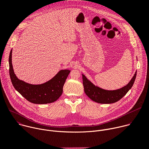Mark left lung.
<instances>
[{
	"instance_id": "left-lung-1",
	"label": "left lung",
	"mask_w": 149,
	"mask_h": 149,
	"mask_svg": "<svg viewBox=\"0 0 149 149\" xmlns=\"http://www.w3.org/2000/svg\"><path fill=\"white\" fill-rule=\"evenodd\" d=\"M137 72L129 82L124 87L113 91L105 90L95 86L87 78L82 75L83 86L86 95L93 101L101 104H111L121 99L128 92L134 82Z\"/></svg>"
}]
</instances>
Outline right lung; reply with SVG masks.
<instances>
[{"instance_id": "add662e5", "label": "right lung", "mask_w": 149, "mask_h": 149, "mask_svg": "<svg viewBox=\"0 0 149 149\" xmlns=\"http://www.w3.org/2000/svg\"><path fill=\"white\" fill-rule=\"evenodd\" d=\"M12 51L9 58V75L14 88L32 103L44 104L56 101L63 92V87L70 70L60 71L52 79L40 85H32L19 80L15 75L12 63Z\"/></svg>"}]
</instances>
